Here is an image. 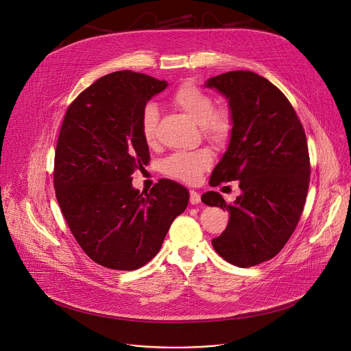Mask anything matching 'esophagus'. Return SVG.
Segmentation results:
<instances>
[{
    "label": "esophagus",
    "mask_w": 351,
    "mask_h": 351,
    "mask_svg": "<svg viewBox=\"0 0 351 351\" xmlns=\"http://www.w3.org/2000/svg\"><path fill=\"white\" fill-rule=\"evenodd\" d=\"M189 202H190V204H198L199 202H202V195H199L197 191H194V190H190V193H189Z\"/></svg>",
    "instance_id": "obj_1"
}]
</instances>
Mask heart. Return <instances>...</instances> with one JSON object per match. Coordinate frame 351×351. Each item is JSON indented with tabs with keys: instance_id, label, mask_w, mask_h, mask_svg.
Here are the masks:
<instances>
[{
	"instance_id": "1",
	"label": "heart",
	"mask_w": 351,
	"mask_h": 351,
	"mask_svg": "<svg viewBox=\"0 0 351 351\" xmlns=\"http://www.w3.org/2000/svg\"><path fill=\"white\" fill-rule=\"evenodd\" d=\"M171 104L190 117L199 125L202 134L214 144H225L234 129V117L228 106H215L214 97L198 86L186 82L180 84L171 95ZM158 110L147 106L140 119L143 140L152 145L157 137ZM213 157L207 149H195L189 153H175L164 160L162 171L165 175L194 184L203 172L210 168Z\"/></svg>"
}]
</instances>
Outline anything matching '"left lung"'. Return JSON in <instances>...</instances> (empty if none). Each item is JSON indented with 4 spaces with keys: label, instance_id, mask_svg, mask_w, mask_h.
I'll return each mask as SVG.
<instances>
[{
    "label": "left lung",
    "instance_id": "obj_1",
    "mask_svg": "<svg viewBox=\"0 0 351 351\" xmlns=\"http://www.w3.org/2000/svg\"><path fill=\"white\" fill-rule=\"evenodd\" d=\"M206 86L228 97L234 117L210 186L239 180L241 190L233 204L217 191L203 194L204 204L229 213L213 245L228 263L254 267L280 252L302 217L311 173L306 132L286 95L252 71L226 72Z\"/></svg>",
    "mask_w": 351,
    "mask_h": 351
}]
</instances>
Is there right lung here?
<instances>
[{
	"label": "right lung",
	"mask_w": 351,
	"mask_h": 351,
	"mask_svg": "<svg viewBox=\"0 0 351 351\" xmlns=\"http://www.w3.org/2000/svg\"><path fill=\"white\" fill-rule=\"evenodd\" d=\"M167 84L132 71L106 75L73 99L61 125L54 158L61 213L83 252L110 269L153 260L189 203L187 190L168 179L145 194L132 187L133 172L149 161L143 110Z\"/></svg>",
	"instance_id": "right-lung-1"
}]
</instances>
